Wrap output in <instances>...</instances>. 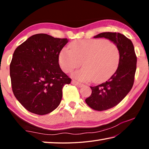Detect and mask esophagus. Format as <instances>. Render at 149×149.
Here are the masks:
<instances>
[{"mask_svg": "<svg viewBox=\"0 0 149 149\" xmlns=\"http://www.w3.org/2000/svg\"><path fill=\"white\" fill-rule=\"evenodd\" d=\"M72 84L73 85H75V86H76V87H81L83 86V84H80L79 82H78V81H75V80H72Z\"/></svg>", "mask_w": 149, "mask_h": 149, "instance_id": "1", "label": "esophagus"}]
</instances>
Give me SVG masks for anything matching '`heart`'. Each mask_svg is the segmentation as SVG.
Instances as JSON below:
<instances>
[{
    "label": "heart",
    "instance_id": "b5f03b06",
    "mask_svg": "<svg viewBox=\"0 0 149 149\" xmlns=\"http://www.w3.org/2000/svg\"><path fill=\"white\" fill-rule=\"evenodd\" d=\"M64 48L58 55L61 69L72 72L81 65V69L73 73L78 80L101 83L116 71L120 61V50L118 45L104 39L75 40Z\"/></svg>",
    "mask_w": 149,
    "mask_h": 149
}]
</instances>
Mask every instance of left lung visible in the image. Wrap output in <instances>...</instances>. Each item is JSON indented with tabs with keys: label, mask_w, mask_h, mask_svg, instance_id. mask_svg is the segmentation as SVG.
I'll use <instances>...</instances> for the list:
<instances>
[{
	"label": "left lung",
	"mask_w": 149,
	"mask_h": 149,
	"mask_svg": "<svg viewBox=\"0 0 149 149\" xmlns=\"http://www.w3.org/2000/svg\"><path fill=\"white\" fill-rule=\"evenodd\" d=\"M110 40L120 50V61L116 71L109 79L102 84L91 87L92 93L85 99L87 104L93 110H106L122 101L133 85L137 68V56L132 41L120 33L104 32L94 38Z\"/></svg>",
	"instance_id": "obj_1"
}]
</instances>
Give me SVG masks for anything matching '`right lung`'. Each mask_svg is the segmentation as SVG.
Segmentation results:
<instances>
[{
  "label": "right lung",
  "mask_w": 149,
  "mask_h": 149,
  "mask_svg": "<svg viewBox=\"0 0 149 149\" xmlns=\"http://www.w3.org/2000/svg\"><path fill=\"white\" fill-rule=\"evenodd\" d=\"M68 40L32 35L17 47L10 65L12 91L30 112L45 115L58 107L62 89L72 79L62 72L58 55Z\"/></svg>",
  "instance_id": "1"
}]
</instances>
